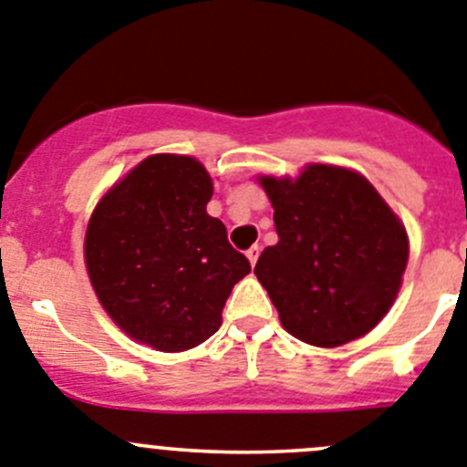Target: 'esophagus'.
<instances>
[{
  "instance_id": "esophagus-1",
  "label": "esophagus",
  "mask_w": 467,
  "mask_h": 467,
  "mask_svg": "<svg viewBox=\"0 0 467 467\" xmlns=\"http://www.w3.org/2000/svg\"><path fill=\"white\" fill-rule=\"evenodd\" d=\"M246 258H248V263L251 265H255L258 263V258H260V246H251L246 251Z\"/></svg>"
}]
</instances>
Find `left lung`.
<instances>
[{
    "mask_svg": "<svg viewBox=\"0 0 467 467\" xmlns=\"http://www.w3.org/2000/svg\"><path fill=\"white\" fill-rule=\"evenodd\" d=\"M278 242L255 276L295 338L337 348L385 317L408 265V234L371 182L311 163L297 180L260 177Z\"/></svg>",
    "mask_w": 467,
    "mask_h": 467,
    "instance_id": "8db88e82",
    "label": "left lung"
}]
</instances>
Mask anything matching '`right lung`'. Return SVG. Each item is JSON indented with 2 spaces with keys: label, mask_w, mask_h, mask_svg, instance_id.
<instances>
[{
  "label": "right lung",
  "mask_w": 467,
  "mask_h": 467,
  "mask_svg": "<svg viewBox=\"0 0 467 467\" xmlns=\"http://www.w3.org/2000/svg\"><path fill=\"white\" fill-rule=\"evenodd\" d=\"M212 177L191 156L154 154L96 204L85 234L91 287L121 332L182 352L221 327L248 272L225 225L207 213Z\"/></svg>",
  "instance_id": "add662e5"
}]
</instances>
